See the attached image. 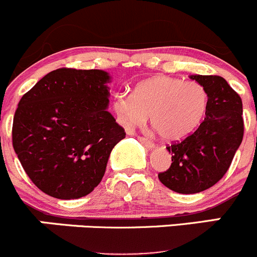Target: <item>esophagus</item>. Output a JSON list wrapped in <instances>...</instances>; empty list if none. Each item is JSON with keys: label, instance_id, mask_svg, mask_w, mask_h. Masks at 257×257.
<instances>
[{"label": "esophagus", "instance_id": "1", "mask_svg": "<svg viewBox=\"0 0 257 257\" xmlns=\"http://www.w3.org/2000/svg\"><path fill=\"white\" fill-rule=\"evenodd\" d=\"M139 141L141 142V144H144L146 147H149V149H155V144L150 141V140L144 139V137H139Z\"/></svg>", "mask_w": 257, "mask_h": 257}]
</instances>
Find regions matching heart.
<instances>
[{
  "instance_id": "obj_1",
  "label": "heart",
  "mask_w": 257,
  "mask_h": 257,
  "mask_svg": "<svg viewBox=\"0 0 257 257\" xmlns=\"http://www.w3.org/2000/svg\"><path fill=\"white\" fill-rule=\"evenodd\" d=\"M113 111L123 128L150 121L162 139L177 141L195 131L206 115L209 93L195 81L156 76L140 82L134 92L116 93Z\"/></svg>"
}]
</instances>
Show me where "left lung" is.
Segmentation results:
<instances>
[{
	"mask_svg": "<svg viewBox=\"0 0 257 257\" xmlns=\"http://www.w3.org/2000/svg\"><path fill=\"white\" fill-rule=\"evenodd\" d=\"M209 93V107L196 131L167 146L172 164L159 180L179 194L214 186L230 167L243 136L242 101L220 76L190 75Z\"/></svg>",
	"mask_w": 257,
	"mask_h": 257,
	"instance_id": "8db88e82",
	"label": "left lung"
}]
</instances>
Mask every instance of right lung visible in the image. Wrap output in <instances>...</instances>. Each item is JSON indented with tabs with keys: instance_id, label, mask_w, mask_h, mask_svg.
Segmentation results:
<instances>
[{
	"instance_id": "obj_1",
	"label": "right lung",
	"mask_w": 257,
	"mask_h": 257,
	"mask_svg": "<svg viewBox=\"0 0 257 257\" xmlns=\"http://www.w3.org/2000/svg\"><path fill=\"white\" fill-rule=\"evenodd\" d=\"M111 76L102 70L58 68L22 96L12 144L41 191L73 200L93 191L126 132L108 112Z\"/></svg>"
}]
</instances>
